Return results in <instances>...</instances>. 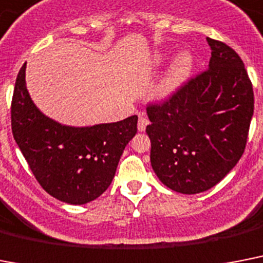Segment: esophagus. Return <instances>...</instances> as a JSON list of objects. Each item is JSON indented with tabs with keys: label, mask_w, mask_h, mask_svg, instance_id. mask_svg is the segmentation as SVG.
I'll list each match as a JSON object with an SVG mask.
<instances>
[{
	"label": "esophagus",
	"mask_w": 263,
	"mask_h": 263,
	"mask_svg": "<svg viewBox=\"0 0 263 263\" xmlns=\"http://www.w3.org/2000/svg\"><path fill=\"white\" fill-rule=\"evenodd\" d=\"M148 119H147L146 116H144V113H139V121H138V129L140 132L146 131L147 125H148Z\"/></svg>",
	"instance_id": "1"
}]
</instances>
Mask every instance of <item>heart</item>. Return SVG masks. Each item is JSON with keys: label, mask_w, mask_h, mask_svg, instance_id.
I'll return each mask as SVG.
<instances>
[{"label": "heart", "mask_w": 263, "mask_h": 263, "mask_svg": "<svg viewBox=\"0 0 263 263\" xmlns=\"http://www.w3.org/2000/svg\"><path fill=\"white\" fill-rule=\"evenodd\" d=\"M165 61V55L158 52L154 55L153 66H159ZM193 67V57L189 51H181L180 54L177 55L173 59L172 65L168 66L167 71L161 80L157 89V96L161 100L168 98L173 96L178 89L183 85V82L189 78Z\"/></svg>", "instance_id": "1"}]
</instances>
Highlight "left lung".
Returning <instances> with one entry per match:
<instances>
[{
  "label": "left lung",
  "mask_w": 263,
  "mask_h": 263,
  "mask_svg": "<svg viewBox=\"0 0 263 263\" xmlns=\"http://www.w3.org/2000/svg\"><path fill=\"white\" fill-rule=\"evenodd\" d=\"M206 42L208 70L163 104L147 106L153 170L183 194L208 191L235 167L254 113L253 85L240 57L223 42Z\"/></svg>",
  "instance_id": "1"
}]
</instances>
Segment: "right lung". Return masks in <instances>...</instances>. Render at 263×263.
<instances>
[{"instance_id": "right-lung-1", "label": "right lung", "mask_w": 263, "mask_h": 263, "mask_svg": "<svg viewBox=\"0 0 263 263\" xmlns=\"http://www.w3.org/2000/svg\"><path fill=\"white\" fill-rule=\"evenodd\" d=\"M25 66L17 76L10 108L17 146L47 193L72 205L93 201L112 182L121 154L138 132V116L90 127L61 124L33 104Z\"/></svg>"}]
</instances>
